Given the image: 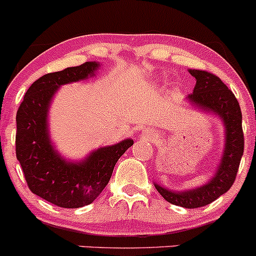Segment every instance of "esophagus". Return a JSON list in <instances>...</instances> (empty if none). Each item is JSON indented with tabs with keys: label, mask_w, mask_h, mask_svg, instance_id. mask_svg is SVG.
<instances>
[{
	"label": "esophagus",
	"mask_w": 256,
	"mask_h": 256,
	"mask_svg": "<svg viewBox=\"0 0 256 256\" xmlns=\"http://www.w3.org/2000/svg\"><path fill=\"white\" fill-rule=\"evenodd\" d=\"M141 136H142V138H148V140H151V138H155V134L152 132V131H150V130H144L142 131V134H141Z\"/></svg>",
	"instance_id": "1"
}]
</instances>
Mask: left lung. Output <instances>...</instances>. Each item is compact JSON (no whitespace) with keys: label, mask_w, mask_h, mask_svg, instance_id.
Segmentation results:
<instances>
[{"label":"left lung","mask_w":256,"mask_h":256,"mask_svg":"<svg viewBox=\"0 0 256 256\" xmlns=\"http://www.w3.org/2000/svg\"><path fill=\"white\" fill-rule=\"evenodd\" d=\"M196 84L192 94L186 96L188 104L195 110L212 114L224 126V148L215 172L202 185L185 190H171L154 182L156 190L168 202L186 209H196L210 204L225 194L234 184L240 160L244 152V134L242 110L234 94L218 76L206 71L188 70Z\"/></svg>","instance_id":"1"}]
</instances>
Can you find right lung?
Returning a JSON list of instances; mask_svg holds the SVG:
<instances>
[{
  "label": "right lung",
  "mask_w": 256,
  "mask_h": 256,
  "mask_svg": "<svg viewBox=\"0 0 256 256\" xmlns=\"http://www.w3.org/2000/svg\"><path fill=\"white\" fill-rule=\"evenodd\" d=\"M101 64L85 62L76 68L47 74L34 81L16 115V156L30 190L51 204L76 209L95 202L110 181L118 158L132 138L101 146L85 158L72 160L56 150L50 131V108L60 88L95 78Z\"/></svg>",
  "instance_id": "add662e5"
}]
</instances>
